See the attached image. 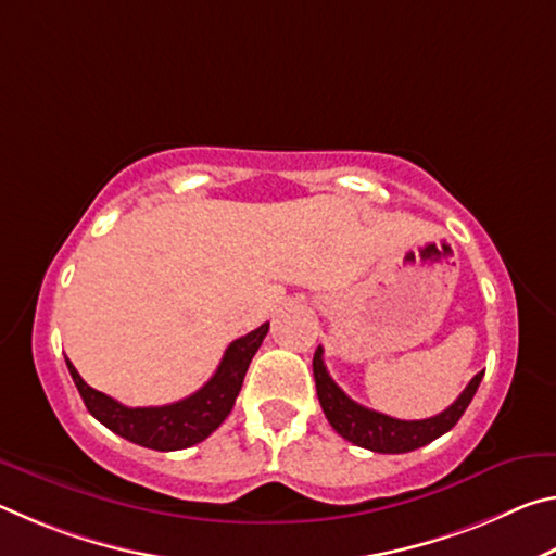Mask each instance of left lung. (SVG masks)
<instances>
[{"mask_svg":"<svg viewBox=\"0 0 556 556\" xmlns=\"http://www.w3.org/2000/svg\"><path fill=\"white\" fill-rule=\"evenodd\" d=\"M314 380L318 402H321L326 419L331 421V427L343 439H348L355 446L370 448L375 454H407V451L431 444V441L456 427L460 414L466 412L470 400H473L478 384L483 380V372H478L476 378L466 384V390L458 394V400L451 404L448 409L437 414V417L414 421L388 417V414L363 407V404L348 397V394L333 382L331 375H328L321 345H318L314 353Z\"/></svg>","mask_w":556,"mask_h":556,"instance_id":"left-lung-1","label":"left lung"}]
</instances>
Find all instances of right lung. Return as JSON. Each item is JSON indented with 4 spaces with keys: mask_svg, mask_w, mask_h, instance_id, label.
<instances>
[{
    "mask_svg": "<svg viewBox=\"0 0 556 556\" xmlns=\"http://www.w3.org/2000/svg\"><path fill=\"white\" fill-rule=\"evenodd\" d=\"M267 331L269 324H262L255 331L232 341L223 355L218 370L201 390L188 394L186 400L164 404V407H125L117 400L108 397L105 392L92 390L80 378L78 370L73 368L68 357H65V365H68L71 378L88 412L100 425L144 448L181 451L208 439L223 425L235 407V397L240 394L244 372H248L252 357L265 341Z\"/></svg>",
    "mask_w": 556,
    "mask_h": 556,
    "instance_id": "obj_1",
    "label": "right lung"
}]
</instances>
